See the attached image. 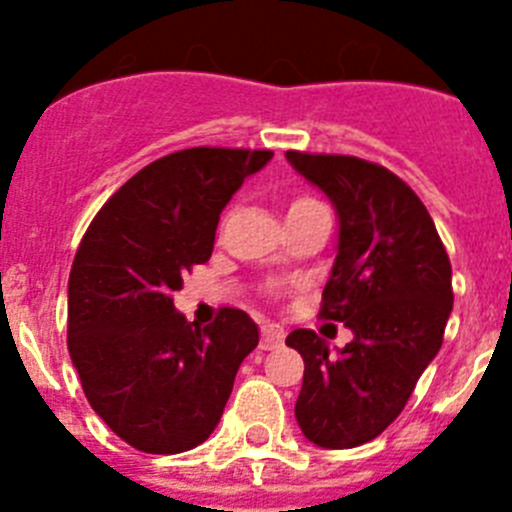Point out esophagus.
<instances>
[{
  "mask_svg": "<svg viewBox=\"0 0 512 512\" xmlns=\"http://www.w3.org/2000/svg\"><path fill=\"white\" fill-rule=\"evenodd\" d=\"M284 341V333L282 330H277L274 325H264V330H261V348L264 351H271V348H279Z\"/></svg>",
  "mask_w": 512,
  "mask_h": 512,
  "instance_id": "1",
  "label": "esophagus"
}]
</instances>
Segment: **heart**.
<instances>
[{
	"instance_id": "1",
	"label": "heart",
	"mask_w": 512,
	"mask_h": 512,
	"mask_svg": "<svg viewBox=\"0 0 512 512\" xmlns=\"http://www.w3.org/2000/svg\"><path fill=\"white\" fill-rule=\"evenodd\" d=\"M312 202L315 200H310V197H297V200L289 205V210H295V207H302V205H312Z\"/></svg>"
}]
</instances>
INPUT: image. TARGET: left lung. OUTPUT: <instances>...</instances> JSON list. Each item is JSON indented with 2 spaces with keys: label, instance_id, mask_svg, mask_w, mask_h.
<instances>
[{
  "label": "left lung",
  "instance_id": "left-lung-1",
  "mask_svg": "<svg viewBox=\"0 0 512 512\" xmlns=\"http://www.w3.org/2000/svg\"><path fill=\"white\" fill-rule=\"evenodd\" d=\"M289 166L336 210V259L320 315L354 338L330 348L312 330L287 336L305 377L295 418L307 441L354 449L402 413L436 359L451 315V264L418 194L384 166L354 156L287 151Z\"/></svg>",
  "mask_w": 512,
  "mask_h": 512
}]
</instances>
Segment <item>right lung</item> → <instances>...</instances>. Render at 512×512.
Instances as JSON below:
<instances>
[{
    "label": "right lung",
    "mask_w": 512,
    "mask_h": 512,
    "mask_svg": "<svg viewBox=\"0 0 512 512\" xmlns=\"http://www.w3.org/2000/svg\"><path fill=\"white\" fill-rule=\"evenodd\" d=\"M271 151L187 148L112 194L69 277V354L94 413L146 454L200 446L220 423L259 325L225 307L189 323L171 295L205 264L220 212Z\"/></svg>",
    "instance_id": "right-lung-1"
}]
</instances>
